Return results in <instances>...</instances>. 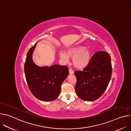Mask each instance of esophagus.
Here are the masks:
<instances>
[{
	"mask_svg": "<svg viewBox=\"0 0 131 131\" xmlns=\"http://www.w3.org/2000/svg\"><path fill=\"white\" fill-rule=\"evenodd\" d=\"M69 73L70 74H72L73 73V70L71 68L69 69Z\"/></svg>",
	"mask_w": 131,
	"mask_h": 131,
	"instance_id": "34e87169",
	"label": "esophagus"
}]
</instances>
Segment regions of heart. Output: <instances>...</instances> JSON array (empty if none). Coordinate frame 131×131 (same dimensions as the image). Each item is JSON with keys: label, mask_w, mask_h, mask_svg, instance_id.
<instances>
[{"label": "heart", "mask_w": 131, "mask_h": 131, "mask_svg": "<svg viewBox=\"0 0 131 131\" xmlns=\"http://www.w3.org/2000/svg\"><path fill=\"white\" fill-rule=\"evenodd\" d=\"M61 59L65 62H68V58L73 59L72 64L74 67L78 69H83L89 65L92 55V51L84 46H79L70 48L65 53L60 52Z\"/></svg>", "instance_id": "1"}]
</instances>
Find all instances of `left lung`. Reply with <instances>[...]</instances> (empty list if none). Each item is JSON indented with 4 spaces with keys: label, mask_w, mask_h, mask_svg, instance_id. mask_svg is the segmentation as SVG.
Listing matches in <instances>:
<instances>
[{
    "label": "left lung",
    "mask_w": 131,
    "mask_h": 131,
    "mask_svg": "<svg viewBox=\"0 0 131 131\" xmlns=\"http://www.w3.org/2000/svg\"><path fill=\"white\" fill-rule=\"evenodd\" d=\"M112 74L110 55L99 51L92 56L82 71H76L75 90L77 96L82 100L92 102L100 98L106 90Z\"/></svg>",
    "instance_id": "8db88e82"
}]
</instances>
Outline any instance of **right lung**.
Segmentation results:
<instances>
[{
  "mask_svg": "<svg viewBox=\"0 0 131 131\" xmlns=\"http://www.w3.org/2000/svg\"><path fill=\"white\" fill-rule=\"evenodd\" d=\"M36 44L28 51L24 72L28 88L37 99L50 102L57 99L61 93V84L69 74L66 66L54 65L40 67L32 61Z\"/></svg>",
  "mask_w": 131,
  "mask_h": 131,
  "instance_id": "obj_1",
  "label": "right lung"
}]
</instances>
